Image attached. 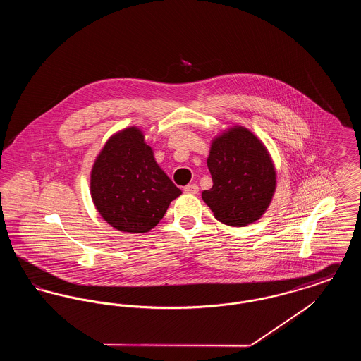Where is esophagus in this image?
<instances>
[{"instance_id":"1","label":"esophagus","mask_w":361,"mask_h":361,"mask_svg":"<svg viewBox=\"0 0 361 361\" xmlns=\"http://www.w3.org/2000/svg\"><path fill=\"white\" fill-rule=\"evenodd\" d=\"M184 192L189 195H196L199 192V187L196 184H188L187 187H184Z\"/></svg>"}]
</instances>
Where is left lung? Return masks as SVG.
Listing matches in <instances>:
<instances>
[{
	"label": "left lung",
	"mask_w": 361,
	"mask_h": 361,
	"mask_svg": "<svg viewBox=\"0 0 361 361\" xmlns=\"http://www.w3.org/2000/svg\"><path fill=\"white\" fill-rule=\"evenodd\" d=\"M207 166L212 188L202 193L215 218L228 226H247L261 218L276 189V171L264 143L242 126L215 137Z\"/></svg>",
	"instance_id": "left-lung-1"
}]
</instances>
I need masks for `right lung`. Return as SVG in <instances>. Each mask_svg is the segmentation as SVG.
Masks as SVG:
<instances>
[{"label": "right lung", "instance_id": "obj_1", "mask_svg": "<svg viewBox=\"0 0 361 361\" xmlns=\"http://www.w3.org/2000/svg\"><path fill=\"white\" fill-rule=\"evenodd\" d=\"M90 195L106 224L119 231L147 233L181 195L155 162L137 127L112 135L90 174Z\"/></svg>", "mask_w": 361, "mask_h": 361}]
</instances>
